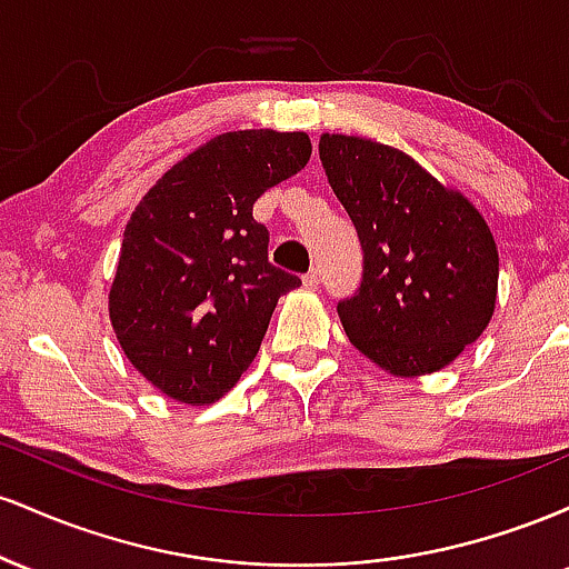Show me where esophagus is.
I'll use <instances>...</instances> for the list:
<instances>
[{
  "instance_id": "obj_1",
  "label": "esophagus",
  "mask_w": 569,
  "mask_h": 569,
  "mask_svg": "<svg viewBox=\"0 0 569 569\" xmlns=\"http://www.w3.org/2000/svg\"><path fill=\"white\" fill-rule=\"evenodd\" d=\"M318 283H321V270H318V267H312V270L305 276V286L307 289H318Z\"/></svg>"
}]
</instances>
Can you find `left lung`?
Wrapping results in <instances>:
<instances>
[{
	"mask_svg": "<svg viewBox=\"0 0 569 569\" xmlns=\"http://www.w3.org/2000/svg\"><path fill=\"white\" fill-rule=\"evenodd\" d=\"M318 152L363 251L361 286L337 305L350 342L390 375L443 369L495 312L487 221L401 149L323 133Z\"/></svg>",
	"mask_w": 569,
	"mask_h": 569,
	"instance_id": "1",
	"label": "left lung"
}]
</instances>
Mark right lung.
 Masks as SVG:
<instances>
[{"label":"right lung","mask_w":569,"mask_h":569,"mask_svg":"<svg viewBox=\"0 0 569 569\" xmlns=\"http://www.w3.org/2000/svg\"><path fill=\"white\" fill-rule=\"evenodd\" d=\"M307 133L234 130L143 194L122 234L109 318L128 361L181 403L219 401L302 280L267 259L253 202L310 160Z\"/></svg>","instance_id":"add662e5"}]
</instances>
